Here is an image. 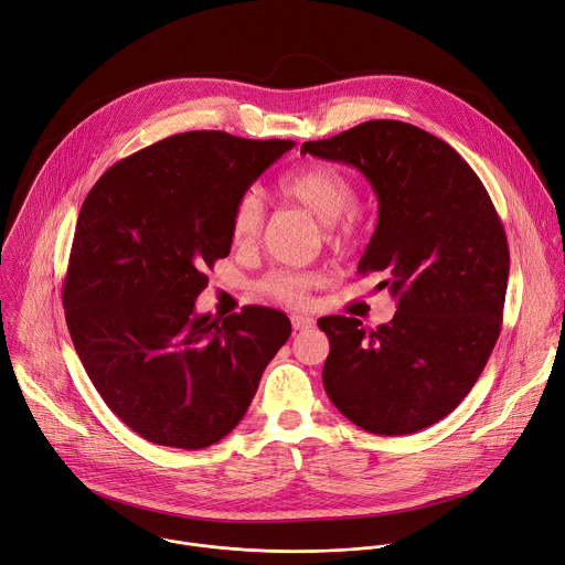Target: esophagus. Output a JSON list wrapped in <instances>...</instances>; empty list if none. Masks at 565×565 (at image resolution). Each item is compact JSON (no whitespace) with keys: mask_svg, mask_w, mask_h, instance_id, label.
<instances>
[{"mask_svg":"<svg viewBox=\"0 0 565 565\" xmlns=\"http://www.w3.org/2000/svg\"><path fill=\"white\" fill-rule=\"evenodd\" d=\"M290 321H292V329L295 331H306V329H312V324H315V319L312 317H308V315H290Z\"/></svg>","mask_w":565,"mask_h":565,"instance_id":"obj_1","label":"esophagus"}]
</instances>
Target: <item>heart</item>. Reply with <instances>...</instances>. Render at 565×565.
Listing matches in <instances>:
<instances>
[{
    "mask_svg": "<svg viewBox=\"0 0 565 565\" xmlns=\"http://www.w3.org/2000/svg\"><path fill=\"white\" fill-rule=\"evenodd\" d=\"M279 190L286 199L303 205L317 218L327 221L331 244H349V238L355 232V214L351 207L358 199V190L344 172L324 163H308L284 174ZM264 218L266 210L262 196L257 192L241 194L232 212V234L236 244H255L264 230ZM312 284V275L281 270L266 277L262 288L266 295L284 303H301Z\"/></svg>",
    "mask_w": 565,
    "mask_h": 565,
    "instance_id": "heart-1",
    "label": "heart"
}]
</instances>
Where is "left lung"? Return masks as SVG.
<instances>
[{
  "mask_svg": "<svg viewBox=\"0 0 565 565\" xmlns=\"http://www.w3.org/2000/svg\"><path fill=\"white\" fill-rule=\"evenodd\" d=\"M351 166L377 196V225L358 264L397 299L388 324L321 317L324 388L353 425L405 436L449 416L486 369L503 324L510 250L476 172L429 131L369 120L301 145Z\"/></svg>",
  "mask_w": 565,
  "mask_h": 565,
  "instance_id": "obj_1",
  "label": "left lung"
}]
</instances>
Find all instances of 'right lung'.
<instances>
[{
	"mask_svg": "<svg viewBox=\"0 0 565 565\" xmlns=\"http://www.w3.org/2000/svg\"><path fill=\"white\" fill-rule=\"evenodd\" d=\"M292 140L185 131L109 168L79 210L62 303L107 407L149 443L203 449L246 416L290 319L199 315L205 268L230 255L241 194Z\"/></svg>",
	"mask_w": 565,
	"mask_h": 565,
	"instance_id": "obj_1",
	"label": "right lung"
}]
</instances>
